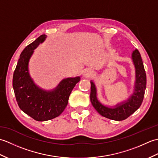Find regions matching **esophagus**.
Segmentation results:
<instances>
[{"label":"esophagus","instance_id":"34e87169","mask_svg":"<svg viewBox=\"0 0 158 158\" xmlns=\"http://www.w3.org/2000/svg\"><path fill=\"white\" fill-rule=\"evenodd\" d=\"M93 75V71L91 69H87L84 72V76L85 77H89Z\"/></svg>","mask_w":158,"mask_h":158}]
</instances>
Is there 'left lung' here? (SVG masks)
Returning <instances> with one entry per match:
<instances>
[{"label":"left lung","mask_w":158,"mask_h":158,"mask_svg":"<svg viewBox=\"0 0 158 158\" xmlns=\"http://www.w3.org/2000/svg\"><path fill=\"white\" fill-rule=\"evenodd\" d=\"M132 60L136 69L135 89L127 102L116 106L114 109L102 105L97 100L96 87L94 83L91 81L90 100L94 108L102 116L115 121L124 120L135 113L141 105L146 89L147 78L141 56L138 49L133 52Z\"/></svg>","instance_id":"1"}]
</instances>
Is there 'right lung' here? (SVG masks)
Returning <instances> with one entry per match:
<instances>
[{
  "instance_id": "obj_1",
  "label": "right lung",
  "mask_w": 158,
  "mask_h": 158,
  "mask_svg": "<svg viewBox=\"0 0 158 158\" xmlns=\"http://www.w3.org/2000/svg\"><path fill=\"white\" fill-rule=\"evenodd\" d=\"M45 38L46 35H41L23 50L13 76V87L19 107L39 122L59 116L68 105L74 87L80 81L79 77L65 79L50 92L42 90L35 84L28 73V61L34 49Z\"/></svg>"
}]
</instances>
